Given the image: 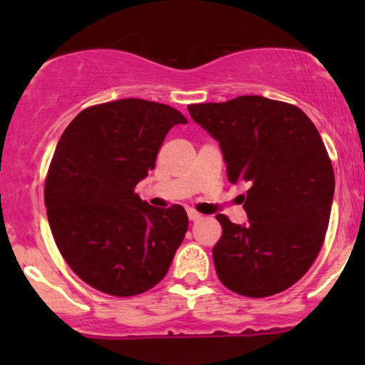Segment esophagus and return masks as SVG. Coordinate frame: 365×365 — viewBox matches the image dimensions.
Segmentation results:
<instances>
[{
    "label": "esophagus",
    "mask_w": 365,
    "mask_h": 365,
    "mask_svg": "<svg viewBox=\"0 0 365 365\" xmlns=\"http://www.w3.org/2000/svg\"><path fill=\"white\" fill-rule=\"evenodd\" d=\"M187 216H188V220H190V221H199L200 220V215L197 211H194V209H188Z\"/></svg>",
    "instance_id": "obj_1"
}]
</instances>
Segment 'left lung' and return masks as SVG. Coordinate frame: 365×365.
<instances>
[{"instance_id":"obj_1","label":"left lung","mask_w":365,"mask_h":365,"mask_svg":"<svg viewBox=\"0 0 365 365\" xmlns=\"http://www.w3.org/2000/svg\"><path fill=\"white\" fill-rule=\"evenodd\" d=\"M188 113L220 142L230 182L249 185V225L216 216L217 278L252 299L287 290L316 261L329 223L334 173L316 125L300 108L262 96L188 104Z\"/></svg>"}]
</instances>
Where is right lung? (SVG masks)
Returning a JSON list of instances; mask_svg holds the SVG:
<instances>
[{
    "mask_svg": "<svg viewBox=\"0 0 365 365\" xmlns=\"http://www.w3.org/2000/svg\"><path fill=\"white\" fill-rule=\"evenodd\" d=\"M178 123L185 116L166 104L120 99L86 108L60 137L44 185L48 221L63 259L96 290L133 297L168 273L187 212L150 207L135 187Z\"/></svg>",
    "mask_w": 365,
    "mask_h": 365,
    "instance_id": "right-lung-1",
    "label": "right lung"
}]
</instances>
